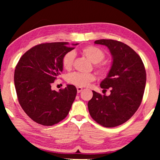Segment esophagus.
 <instances>
[{
    "instance_id": "34e87169",
    "label": "esophagus",
    "mask_w": 160,
    "mask_h": 160,
    "mask_svg": "<svg viewBox=\"0 0 160 160\" xmlns=\"http://www.w3.org/2000/svg\"><path fill=\"white\" fill-rule=\"evenodd\" d=\"M82 90V88H80V87H78V88H77V92L78 93H80L81 91Z\"/></svg>"
}]
</instances>
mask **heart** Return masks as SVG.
<instances>
[{"label":"heart","instance_id":"1","mask_svg":"<svg viewBox=\"0 0 160 160\" xmlns=\"http://www.w3.org/2000/svg\"><path fill=\"white\" fill-rule=\"evenodd\" d=\"M81 53L88 58L93 63H99L104 60L105 53L99 48L94 46H87L82 48ZM75 58V53L72 51H69L63 56L62 58V66L66 70H70L73 66ZM99 73L102 76H107L109 74V69L102 64H98L96 66ZM96 76L93 73L82 74L79 72H73L68 75L67 82L70 85H75L80 88L88 86L90 82L95 80Z\"/></svg>","mask_w":160,"mask_h":160}]
</instances>
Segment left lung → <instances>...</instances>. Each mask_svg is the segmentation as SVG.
I'll return each mask as SVG.
<instances>
[{"label": "left lung", "mask_w": 160, "mask_h": 160, "mask_svg": "<svg viewBox=\"0 0 160 160\" xmlns=\"http://www.w3.org/2000/svg\"><path fill=\"white\" fill-rule=\"evenodd\" d=\"M112 55L113 63L107 77L100 86L107 96L92 91L88 106L91 117L100 125L113 128L129 120L141 104L146 83L145 66L140 56L128 45L113 39H99Z\"/></svg>", "instance_id": "left-lung-1"}]
</instances>
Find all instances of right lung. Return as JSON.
<instances>
[{
	"label": "right lung",
	"mask_w": 160,
	"mask_h": 160,
	"mask_svg": "<svg viewBox=\"0 0 160 160\" xmlns=\"http://www.w3.org/2000/svg\"><path fill=\"white\" fill-rule=\"evenodd\" d=\"M73 48L67 42L38 44L24 53L15 67L14 82L18 102L37 123L53 126L68 114L76 97V88L68 85L56 92L51 90V84L63 71V56Z\"/></svg>",
	"instance_id": "1"
}]
</instances>
